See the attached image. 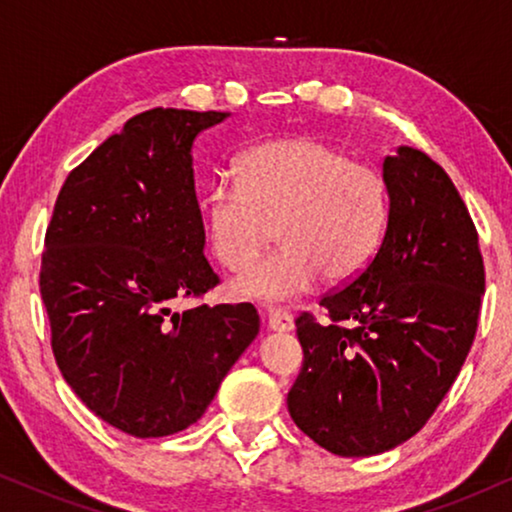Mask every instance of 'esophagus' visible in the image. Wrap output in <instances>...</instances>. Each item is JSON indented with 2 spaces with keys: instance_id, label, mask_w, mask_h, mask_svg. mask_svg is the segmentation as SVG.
Instances as JSON below:
<instances>
[{
  "instance_id": "esophagus-1",
  "label": "esophagus",
  "mask_w": 512,
  "mask_h": 512,
  "mask_svg": "<svg viewBox=\"0 0 512 512\" xmlns=\"http://www.w3.org/2000/svg\"><path fill=\"white\" fill-rule=\"evenodd\" d=\"M268 326H270V331L286 333V331H291V328H293V317L284 310V307L270 305L268 307Z\"/></svg>"
}]
</instances>
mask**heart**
<instances>
[{
    "label": "heart",
    "instance_id": "heart-1",
    "mask_svg": "<svg viewBox=\"0 0 512 512\" xmlns=\"http://www.w3.org/2000/svg\"><path fill=\"white\" fill-rule=\"evenodd\" d=\"M389 221V184L377 167L317 137L270 139L237 163V184L205 198L207 242L226 270H244L275 240L282 249L233 282L240 298L279 300L347 284L373 261Z\"/></svg>",
    "mask_w": 512,
    "mask_h": 512
}]
</instances>
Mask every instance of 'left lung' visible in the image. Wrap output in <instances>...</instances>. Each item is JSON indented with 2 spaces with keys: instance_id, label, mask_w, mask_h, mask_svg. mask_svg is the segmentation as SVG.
Returning <instances> with one entry per match:
<instances>
[{
  "instance_id": "obj_1",
  "label": "left lung",
  "mask_w": 512,
  "mask_h": 512,
  "mask_svg": "<svg viewBox=\"0 0 512 512\" xmlns=\"http://www.w3.org/2000/svg\"><path fill=\"white\" fill-rule=\"evenodd\" d=\"M389 221L373 261L296 319L303 368L286 396L305 436L340 457H370L415 436L464 366L485 265L452 179L426 153L387 156Z\"/></svg>"
}]
</instances>
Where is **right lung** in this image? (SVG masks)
I'll return each mask as SVG.
<instances>
[{"instance_id": "right-lung-1", "label": "right lung", "mask_w": 512, "mask_h": 512, "mask_svg": "<svg viewBox=\"0 0 512 512\" xmlns=\"http://www.w3.org/2000/svg\"><path fill=\"white\" fill-rule=\"evenodd\" d=\"M228 116H132L69 172L48 223L39 291L55 363L97 417L135 438L198 422L261 326L251 303L172 310L219 284L191 149Z\"/></svg>"}]
</instances>
